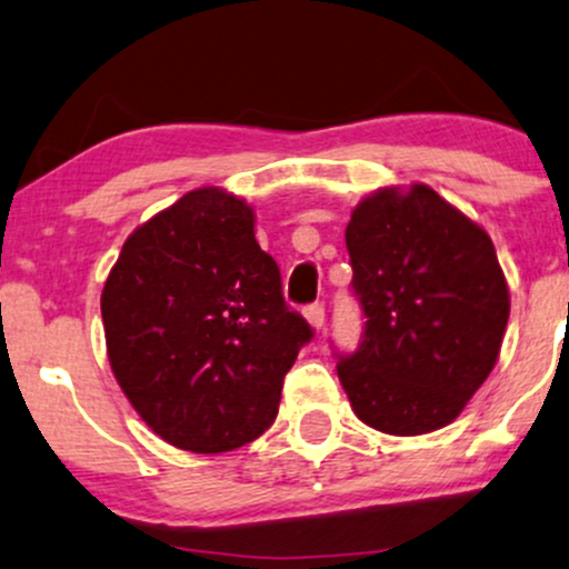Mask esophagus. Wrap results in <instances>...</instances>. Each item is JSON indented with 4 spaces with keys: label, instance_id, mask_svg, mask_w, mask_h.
<instances>
[{
    "label": "esophagus",
    "instance_id": "34e87169",
    "mask_svg": "<svg viewBox=\"0 0 569 569\" xmlns=\"http://www.w3.org/2000/svg\"><path fill=\"white\" fill-rule=\"evenodd\" d=\"M305 318H307V323L312 326V329H321V326H323V318H326L323 305H321V302L307 305V307H305Z\"/></svg>",
    "mask_w": 569,
    "mask_h": 569
}]
</instances>
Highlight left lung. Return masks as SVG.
Masks as SVG:
<instances>
[{
  "label": "left lung",
  "instance_id": "obj_1",
  "mask_svg": "<svg viewBox=\"0 0 569 569\" xmlns=\"http://www.w3.org/2000/svg\"><path fill=\"white\" fill-rule=\"evenodd\" d=\"M363 339L337 356L350 407L393 436L439 430L495 369L511 299L492 240L426 184L377 189L348 230Z\"/></svg>",
  "mask_w": 569,
  "mask_h": 569
}]
</instances>
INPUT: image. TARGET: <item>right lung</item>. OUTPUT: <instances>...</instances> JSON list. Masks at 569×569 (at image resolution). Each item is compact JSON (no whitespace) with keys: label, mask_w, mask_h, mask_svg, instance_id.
Listing matches in <instances>:
<instances>
[{"label":"right lung","mask_w":569,"mask_h":569,"mask_svg":"<svg viewBox=\"0 0 569 569\" xmlns=\"http://www.w3.org/2000/svg\"><path fill=\"white\" fill-rule=\"evenodd\" d=\"M122 393L160 439L219 455L259 439L312 339L283 299L253 211L219 187L187 192L122 246L101 293Z\"/></svg>","instance_id":"obj_1"}]
</instances>
